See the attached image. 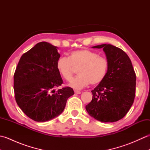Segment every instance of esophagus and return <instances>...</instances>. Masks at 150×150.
I'll list each match as a JSON object with an SVG mask.
<instances>
[{"label":"esophagus","instance_id":"1","mask_svg":"<svg viewBox=\"0 0 150 150\" xmlns=\"http://www.w3.org/2000/svg\"><path fill=\"white\" fill-rule=\"evenodd\" d=\"M74 91H75V94H81V91H79L75 90Z\"/></svg>","mask_w":150,"mask_h":150}]
</instances>
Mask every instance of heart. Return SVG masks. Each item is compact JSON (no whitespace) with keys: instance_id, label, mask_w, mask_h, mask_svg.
<instances>
[{"instance_id":"obj_1","label":"heart","mask_w":150,"mask_h":150,"mask_svg":"<svg viewBox=\"0 0 150 150\" xmlns=\"http://www.w3.org/2000/svg\"><path fill=\"white\" fill-rule=\"evenodd\" d=\"M108 66L106 58L88 50L73 51L68 58L60 57L56 62L59 73L68 81L72 78L74 68H79V75L72 79L69 84L75 90H81L90 83L92 85L100 83L106 77Z\"/></svg>"}]
</instances>
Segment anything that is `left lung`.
<instances>
[{"mask_svg": "<svg viewBox=\"0 0 150 150\" xmlns=\"http://www.w3.org/2000/svg\"><path fill=\"white\" fill-rule=\"evenodd\" d=\"M92 47L103 49L109 66L106 77L91 91L92 100L86 110L100 122H116L126 115L134 101L135 73L129 57L119 47L107 44Z\"/></svg>", "mask_w": 150, "mask_h": 150, "instance_id": "obj_1", "label": "left lung"}]
</instances>
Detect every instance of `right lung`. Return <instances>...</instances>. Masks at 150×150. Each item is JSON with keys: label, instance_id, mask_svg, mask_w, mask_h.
Segmentation results:
<instances>
[{"label": "right lung", "instance_id": "1", "mask_svg": "<svg viewBox=\"0 0 150 150\" xmlns=\"http://www.w3.org/2000/svg\"><path fill=\"white\" fill-rule=\"evenodd\" d=\"M58 47L40 42L21 57L14 74L15 100L22 111L37 122H46L61 114L71 88L61 86L62 79L56 68L60 55Z\"/></svg>", "mask_w": 150, "mask_h": 150}]
</instances>
